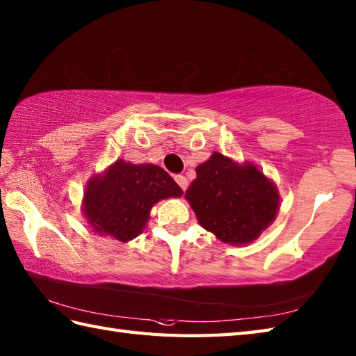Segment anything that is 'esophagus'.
Masks as SVG:
<instances>
[{
    "label": "esophagus",
    "instance_id": "esophagus-1",
    "mask_svg": "<svg viewBox=\"0 0 356 356\" xmlns=\"http://www.w3.org/2000/svg\"><path fill=\"white\" fill-rule=\"evenodd\" d=\"M176 182H177V185L182 188L184 191H186V188H188V180H186V177L185 176H176Z\"/></svg>",
    "mask_w": 356,
    "mask_h": 356
}]
</instances>
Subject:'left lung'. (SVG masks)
<instances>
[{
  "label": "left lung",
  "mask_w": 356,
  "mask_h": 356,
  "mask_svg": "<svg viewBox=\"0 0 356 356\" xmlns=\"http://www.w3.org/2000/svg\"><path fill=\"white\" fill-rule=\"evenodd\" d=\"M195 172L185 197L202 228L223 243H249L275 218L277 188L254 165L241 166L214 153Z\"/></svg>",
  "instance_id": "1"
}]
</instances>
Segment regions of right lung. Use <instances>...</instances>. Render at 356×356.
<instances>
[{
  "label": "right lung",
  "mask_w": 356,
  "mask_h": 356,
  "mask_svg": "<svg viewBox=\"0 0 356 356\" xmlns=\"http://www.w3.org/2000/svg\"><path fill=\"white\" fill-rule=\"evenodd\" d=\"M182 193V188L161 166L118 161L104 176L88 182L84 214L97 234L128 241L145 228L154 203L180 197Z\"/></svg>",
  "instance_id": "right-lung-1"
}]
</instances>
